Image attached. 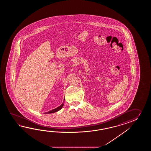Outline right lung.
<instances>
[{
  "label": "right lung",
  "mask_w": 151,
  "mask_h": 151,
  "mask_svg": "<svg viewBox=\"0 0 151 151\" xmlns=\"http://www.w3.org/2000/svg\"><path fill=\"white\" fill-rule=\"evenodd\" d=\"M64 100H65V99ZM64 101H63V103H62L61 104V105H60V106H59V107H57V108H55V109H52V110H51V111H48V112H46L45 113L46 114H50V113H55L56 112H58V111H59V110H60V109H62V107H63V106H64Z\"/></svg>",
  "instance_id": "1"
}]
</instances>
